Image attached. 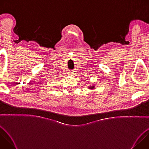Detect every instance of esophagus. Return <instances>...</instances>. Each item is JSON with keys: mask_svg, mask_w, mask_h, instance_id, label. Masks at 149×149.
Masks as SVG:
<instances>
[{"mask_svg": "<svg viewBox=\"0 0 149 149\" xmlns=\"http://www.w3.org/2000/svg\"><path fill=\"white\" fill-rule=\"evenodd\" d=\"M68 74H70V75H73L74 74V71H70L69 72H68Z\"/></svg>", "mask_w": 149, "mask_h": 149, "instance_id": "obj_1", "label": "esophagus"}]
</instances>
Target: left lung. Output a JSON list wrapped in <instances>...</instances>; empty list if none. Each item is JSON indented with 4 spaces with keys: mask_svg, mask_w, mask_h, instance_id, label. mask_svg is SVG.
Masks as SVG:
<instances>
[{
    "mask_svg": "<svg viewBox=\"0 0 149 149\" xmlns=\"http://www.w3.org/2000/svg\"><path fill=\"white\" fill-rule=\"evenodd\" d=\"M90 89H91V88L93 89V88H94V87H90Z\"/></svg>",
    "mask_w": 149,
    "mask_h": 149,
    "instance_id": "8db88e82",
    "label": "left lung"
}]
</instances>
